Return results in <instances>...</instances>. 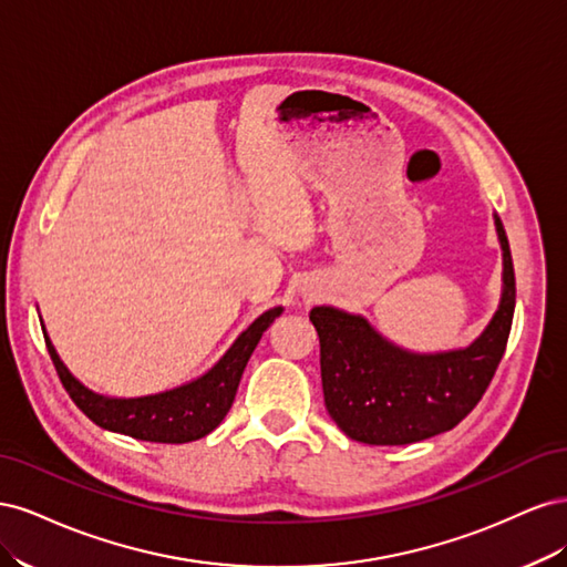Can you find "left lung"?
Returning <instances> with one entry per match:
<instances>
[{
  "label": "left lung",
  "instance_id": "8db88e82",
  "mask_svg": "<svg viewBox=\"0 0 567 567\" xmlns=\"http://www.w3.org/2000/svg\"><path fill=\"white\" fill-rule=\"evenodd\" d=\"M504 293L483 336L468 348L416 354L392 346L359 315L315 307L326 411L364 444H409L452 431L483 400L499 367L516 310V274L502 219Z\"/></svg>",
  "mask_w": 567,
  "mask_h": 567
}]
</instances>
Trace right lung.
Masks as SVG:
<instances>
[{
	"label": "right lung",
	"mask_w": 567,
	"mask_h": 567,
	"mask_svg": "<svg viewBox=\"0 0 567 567\" xmlns=\"http://www.w3.org/2000/svg\"><path fill=\"white\" fill-rule=\"evenodd\" d=\"M284 310L274 307L257 317L248 329L234 340V346L225 357L200 379L179 385L175 390H165L146 398H106V394L92 392L84 388L75 375L65 369L59 359L51 340H47V350L51 362L56 367L59 379L71 394L84 416L92 419L99 427L113 433H123L134 440L146 442H165V444H184L200 440L221 423L227 411L234 404L238 383H241L244 369L252 350L260 342L269 323Z\"/></svg>",
	"instance_id": "obj_1"
}]
</instances>
